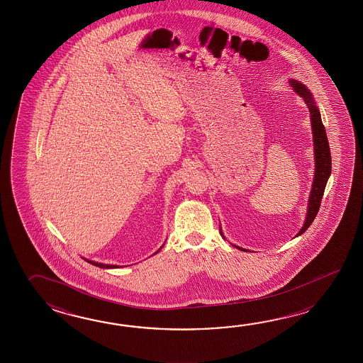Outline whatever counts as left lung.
I'll return each mask as SVG.
<instances>
[{
	"instance_id": "left-lung-1",
	"label": "left lung",
	"mask_w": 363,
	"mask_h": 363,
	"mask_svg": "<svg viewBox=\"0 0 363 363\" xmlns=\"http://www.w3.org/2000/svg\"><path fill=\"white\" fill-rule=\"evenodd\" d=\"M291 85L294 86V92L298 96H301L303 101L308 105V111H310V119H311V130H313V143H314V158H315V172H314V182H313V188L310 192L308 203V216L305 219V223L302 225L301 230L297 233V236L302 235L303 232L308 230L310 224L314 222L316 214L320 208V201L323 199L324 189L327 180L331 175V152H330V145H328V139L327 133L322 123V118L319 108L314 102L313 94L310 93L306 85L302 84L298 80L291 79L289 80ZM220 235L223 236L222 230L219 228ZM224 238V236H223ZM236 247V245H233ZM240 250H245L242 247H236Z\"/></svg>"
}]
</instances>
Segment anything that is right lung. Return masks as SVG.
Returning <instances> with one entry per match:
<instances>
[{
	"label": "right lung",
	"instance_id": "right-lung-1",
	"mask_svg": "<svg viewBox=\"0 0 363 363\" xmlns=\"http://www.w3.org/2000/svg\"><path fill=\"white\" fill-rule=\"evenodd\" d=\"M86 262L92 263L94 266H97V267H101V269H116V267H119V266H114V264H104V263L94 262V261H89V259H85Z\"/></svg>",
	"mask_w": 363,
	"mask_h": 363
}]
</instances>
